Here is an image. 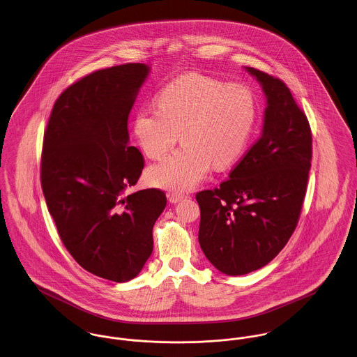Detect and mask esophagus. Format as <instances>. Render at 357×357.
I'll list each match as a JSON object with an SVG mask.
<instances>
[{
	"instance_id": "1",
	"label": "esophagus",
	"mask_w": 357,
	"mask_h": 357,
	"mask_svg": "<svg viewBox=\"0 0 357 357\" xmlns=\"http://www.w3.org/2000/svg\"><path fill=\"white\" fill-rule=\"evenodd\" d=\"M185 198H188L186 194H181V192H168V199H169V202H172V204H176V202H179V201H182V199H185Z\"/></svg>"
}]
</instances>
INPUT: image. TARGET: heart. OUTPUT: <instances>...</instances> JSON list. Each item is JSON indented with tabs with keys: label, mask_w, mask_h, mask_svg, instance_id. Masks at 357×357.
Instances as JSON below:
<instances>
[{
	"label": "heart",
	"mask_w": 357,
	"mask_h": 357,
	"mask_svg": "<svg viewBox=\"0 0 357 357\" xmlns=\"http://www.w3.org/2000/svg\"><path fill=\"white\" fill-rule=\"evenodd\" d=\"M156 109H141L133 133L149 159H162L179 139L185 145L149 169L155 186L188 192L211 165L224 169L246 151L257 121L252 92L241 84L190 73L167 84L156 96Z\"/></svg>",
	"instance_id": "1"
}]
</instances>
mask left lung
Masks as SVG:
<instances>
[{
	"instance_id": "left-lung-1",
	"label": "left lung",
	"mask_w": 357,
	"mask_h": 357,
	"mask_svg": "<svg viewBox=\"0 0 357 357\" xmlns=\"http://www.w3.org/2000/svg\"><path fill=\"white\" fill-rule=\"evenodd\" d=\"M246 70L266 96L262 136L220 188L195 194L199 246L228 275L265 266L288 243L301 218L312 158L310 123L285 82Z\"/></svg>"
}]
</instances>
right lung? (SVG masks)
<instances>
[{"label":"right lung","mask_w":357,"mask_h":357,"mask_svg":"<svg viewBox=\"0 0 357 357\" xmlns=\"http://www.w3.org/2000/svg\"><path fill=\"white\" fill-rule=\"evenodd\" d=\"M148 75L125 63L82 77L55 100L43 137L40 183L59 238L86 272L115 282L144 268L167 204L159 189L125 194L144 168L128 119Z\"/></svg>","instance_id":"1"}]
</instances>
